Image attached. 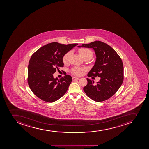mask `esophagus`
Wrapping results in <instances>:
<instances>
[{"label": "esophagus", "instance_id": "34e87169", "mask_svg": "<svg viewBox=\"0 0 149 149\" xmlns=\"http://www.w3.org/2000/svg\"><path fill=\"white\" fill-rule=\"evenodd\" d=\"M79 78L78 77H72V80H76L77 79H78Z\"/></svg>", "mask_w": 149, "mask_h": 149}]
</instances>
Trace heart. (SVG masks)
Returning <instances> with one entry per match:
<instances>
[{
    "label": "heart",
    "instance_id": "b5f03b06",
    "mask_svg": "<svg viewBox=\"0 0 149 149\" xmlns=\"http://www.w3.org/2000/svg\"><path fill=\"white\" fill-rule=\"evenodd\" d=\"M78 52L82 58L88 57L91 58L93 55V52H92V50H91L90 49H87V48H81L79 49ZM70 55V52H69L66 53V54L63 56V57L62 58V61H63L64 63L67 62ZM85 70L84 68L75 67L71 69V72L74 75L80 76L83 74V71H85Z\"/></svg>",
    "mask_w": 149,
    "mask_h": 149
}]
</instances>
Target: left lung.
I'll return each mask as SVG.
<instances>
[{"instance_id":"left-lung-1","label":"left lung","mask_w":149,"mask_h":149,"mask_svg":"<svg viewBox=\"0 0 149 149\" xmlns=\"http://www.w3.org/2000/svg\"><path fill=\"white\" fill-rule=\"evenodd\" d=\"M78 47H90L94 50L96 60L88 76L100 78L96 85L87 78L88 83L83 88L84 91L95 102L107 100L117 91L123 81V65L121 58L114 49L102 41L83 44Z\"/></svg>"}]
</instances>
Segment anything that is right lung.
<instances>
[{"instance_id":"1","label":"right lung","mask_w":149,"mask_h":149,"mask_svg":"<svg viewBox=\"0 0 149 149\" xmlns=\"http://www.w3.org/2000/svg\"><path fill=\"white\" fill-rule=\"evenodd\" d=\"M78 44H47L32 55L28 66V83L33 93L41 100L53 102L62 97L72 81L71 76L65 75L59 79L53 74L63 67L62 58Z\"/></svg>"}]
</instances>
